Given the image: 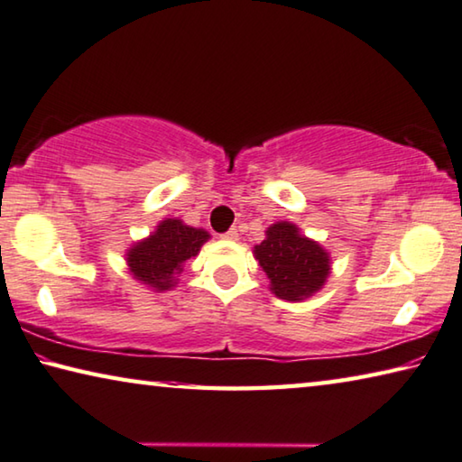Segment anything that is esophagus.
<instances>
[{"instance_id":"1","label":"esophagus","mask_w":462,"mask_h":462,"mask_svg":"<svg viewBox=\"0 0 462 462\" xmlns=\"http://www.w3.org/2000/svg\"><path fill=\"white\" fill-rule=\"evenodd\" d=\"M223 239H226V241H237V239H239L237 229H229L226 233H223Z\"/></svg>"}]
</instances>
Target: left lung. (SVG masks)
Returning a JSON list of instances; mask_svg holds the SVG:
<instances>
[{"label": "left lung", "mask_w": 462, "mask_h": 462, "mask_svg": "<svg viewBox=\"0 0 462 462\" xmlns=\"http://www.w3.org/2000/svg\"><path fill=\"white\" fill-rule=\"evenodd\" d=\"M254 258L266 272L270 291L278 299L300 302L319 292L331 274V255L319 241L302 236L300 226L278 221L266 239L254 247Z\"/></svg>", "instance_id": "obj_1"}]
</instances>
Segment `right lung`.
<instances>
[{
	"mask_svg": "<svg viewBox=\"0 0 462 462\" xmlns=\"http://www.w3.org/2000/svg\"><path fill=\"white\" fill-rule=\"evenodd\" d=\"M208 239V231L186 225L181 218H163L153 233L126 249L128 272L155 292L176 289L184 263L196 258Z\"/></svg>",
	"mask_w": 462,
	"mask_h": 462,
	"instance_id": "obj_1",
	"label": "right lung"
}]
</instances>
